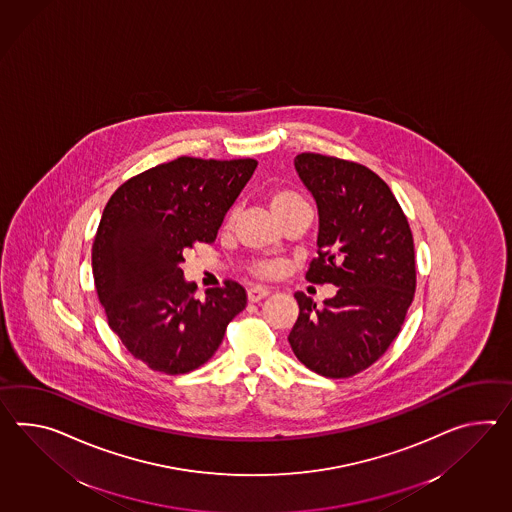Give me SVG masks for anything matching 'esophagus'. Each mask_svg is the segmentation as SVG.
Here are the masks:
<instances>
[{
  "instance_id": "obj_1",
  "label": "esophagus",
  "mask_w": 512,
  "mask_h": 512,
  "mask_svg": "<svg viewBox=\"0 0 512 512\" xmlns=\"http://www.w3.org/2000/svg\"><path fill=\"white\" fill-rule=\"evenodd\" d=\"M268 294H270V288L266 287H251L250 290H248V298H250V301H253V303L264 300Z\"/></svg>"
}]
</instances>
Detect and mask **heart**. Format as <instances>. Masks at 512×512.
<instances>
[{
  "instance_id": "b5f03b06",
  "label": "heart",
  "mask_w": 512,
  "mask_h": 512,
  "mask_svg": "<svg viewBox=\"0 0 512 512\" xmlns=\"http://www.w3.org/2000/svg\"><path fill=\"white\" fill-rule=\"evenodd\" d=\"M268 205L274 212L275 218L281 220L283 216H287L288 212L296 211L300 207H307V201L303 200V196L292 188L275 187L268 192ZM231 222H233V212L227 214L225 225H231ZM253 272L261 277H275L281 272V264L279 262H257L253 266Z\"/></svg>"
}]
</instances>
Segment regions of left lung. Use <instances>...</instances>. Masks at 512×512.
Returning <instances> with one entry per match:
<instances>
[{
  "label": "left lung",
  "instance_id": "left-lung-1",
  "mask_svg": "<svg viewBox=\"0 0 512 512\" xmlns=\"http://www.w3.org/2000/svg\"><path fill=\"white\" fill-rule=\"evenodd\" d=\"M296 170L318 205V257L305 279L337 285L322 307L303 292L288 342L316 374L344 379L370 368L398 337L416 290L407 216L387 183L338 157L300 153Z\"/></svg>",
  "mask_w": 512,
  "mask_h": 512
}]
</instances>
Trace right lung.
<instances>
[{
	"label": "right lung",
	"mask_w": 512,
	"mask_h": 512,
	"mask_svg": "<svg viewBox=\"0 0 512 512\" xmlns=\"http://www.w3.org/2000/svg\"><path fill=\"white\" fill-rule=\"evenodd\" d=\"M255 168V159L183 155L127 179L107 201L92 244L98 298L125 349L153 372L200 368L246 309V288L231 279L198 300L181 262L214 242Z\"/></svg>",
	"instance_id": "add662e5"
}]
</instances>
